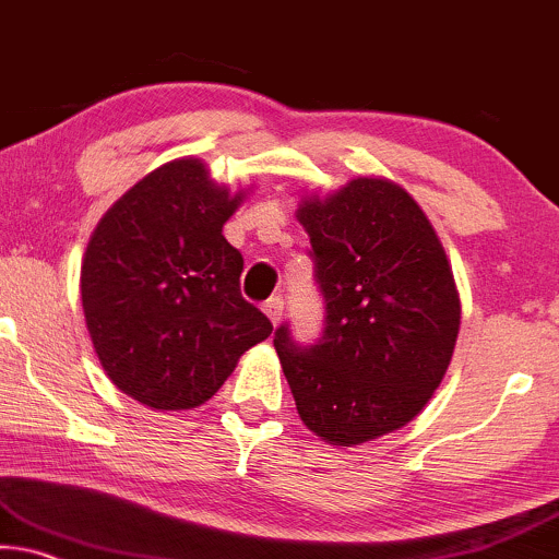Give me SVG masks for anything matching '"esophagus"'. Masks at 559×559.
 I'll return each instance as SVG.
<instances>
[{
    "label": "esophagus",
    "mask_w": 559,
    "mask_h": 559,
    "mask_svg": "<svg viewBox=\"0 0 559 559\" xmlns=\"http://www.w3.org/2000/svg\"><path fill=\"white\" fill-rule=\"evenodd\" d=\"M263 312L273 324H278L281 317H284V296H271V299L263 304Z\"/></svg>",
    "instance_id": "obj_1"
}]
</instances>
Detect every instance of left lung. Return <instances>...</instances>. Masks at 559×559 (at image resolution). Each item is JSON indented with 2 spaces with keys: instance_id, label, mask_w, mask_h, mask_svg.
Returning <instances> with one entry per match:
<instances>
[{
  "instance_id": "1",
  "label": "left lung",
  "mask_w": 559,
  "mask_h": 559,
  "mask_svg": "<svg viewBox=\"0 0 559 559\" xmlns=\"http://www.w3.org/2000/svg\"><path fill=\"white\" fill-rule=\"evenodd\" d=\"M324 328L312 345L284 322L273 335L304 426L335 447L371 441L415 418L449 369L459 294L447 252L418 203L356 178L299 209Z\"/></svg>"
}]
</instances>
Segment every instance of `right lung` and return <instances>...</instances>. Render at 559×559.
I'll return each mask as SVG.
<instances>
[{
  "mask_svg": "<svg viewBox=\"0 0 559 559\" xmlns=\"http://www.w3.org/2000/svg\"><path fill=\"white\" fill-rule=\"evenodd\" d=\"M242 195L175 159L100 218L82 263V307L112 384L154 409L203 405L273 324L239 292L242 252L222 235Z\"/></svg>",
  "mask_w": 559,
  "mask_h": 559,
  "instance_id": "add662e5",
  "label": "right lung"
}]
</instances>
